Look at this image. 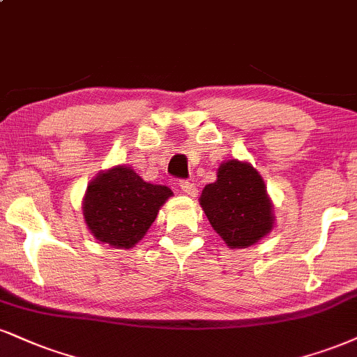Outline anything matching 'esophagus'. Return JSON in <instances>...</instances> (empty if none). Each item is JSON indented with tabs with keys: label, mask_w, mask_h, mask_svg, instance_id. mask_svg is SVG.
<instances>
[{
	"label": "esophagus",
	"mask_w": 357,
	"mask_h": 357,
	"mask_svg": "<svg viewBox=\"0 0 357 357\" xmlns=\"http://www.w3.org/2000/svg\"><path fill=\"white\" fill-rule=\"evenodd\" d=\"M179 188H181L183 192H186V195H190V196H196L197 195V188H196L195 183L179 181Z\"/></svg>",
	"instance_id": "obj_1"
}]
</instances>
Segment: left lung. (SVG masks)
Instances as JSON below:
<instances>
[{
  "mask_svg": "<svg viewBox=\"0 0 357 357\" xmlns=\"http://www.w3.org/2000/svg\"><path fill=\"white\" fill-rule=\"evenodd\" d=\"M206 216L229 248H248L273 227V213L257 171L248 162H222L218 179L199 197Z\"/></svg>",
  "mask_w": 357,
  "mask_h": 357,
  "instance_id": "left-lung-1",
  "label": "left lung"
}]
</instances>
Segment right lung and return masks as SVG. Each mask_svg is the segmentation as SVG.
Wrapping results in <instances>:
<instances>
[{
    "mask_svg": "<svg viewBox=\"0 0 357 357\" xmlns=\"http://www.w3.org/2000/svg\"><path fill=\"white\" fill-rule=\"evenodd\" d=\"M171 195L167 186L144 183L130 167H113L88 186L83 203L86 225L101 243L130 249L146 234Z\"/></svg>",
    "mask_w": 357,
    "mask_h": 357,
    "instance_id": "add662e5",
    "label": "right lung"
}]
</instances>
